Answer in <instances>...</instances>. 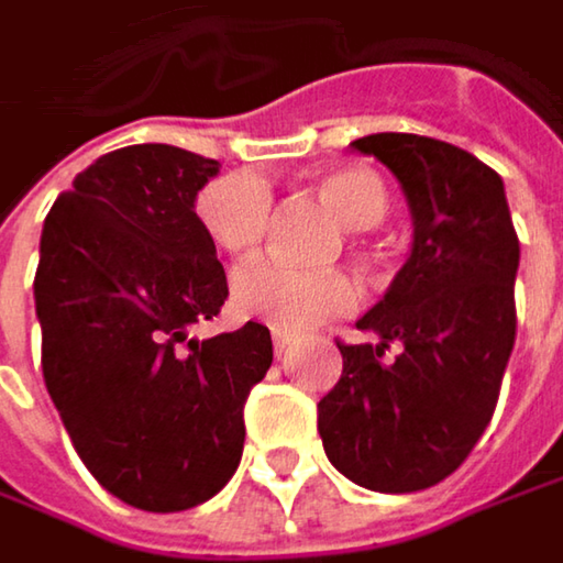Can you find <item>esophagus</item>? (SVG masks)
I'll return each instance as SVG.
<instances>
[{"mask_svg": "<svg viewBox=\"0 0 563 563\" xmlns=\"http://www.w3.org/2000/svg\"><path fill=\"white\" fill-rule=\"evenodd\" d=\"M291 342H295V336L291 333H272V349H275V355H285L288 349H291Z\"/></svg>", "mask_w": 563, "mask_h": 563, "instance_id": "obj_1", "label": "esophagus"}]
</instances>
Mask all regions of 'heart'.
<instances>
[{
    "instance_id": "1",
    "label": "heart",
    "mask_w": 563,
    "mask_h": 563,
    "mask_svg": "<svg viewBox=\"0 0 563 563\" xmlns=\"http://www.w3.org/2000/svg\"><path fill=\"white\" fill-rule=\"evenodd\" d=\"M323 208L349 230H368L387 214L384 181L362 166H342L313 179ZM272 214V188L253 169L211 179L195 198V218L205 236L233 260L253 256L265 240ZM230 303L240 317L295 333L327 317H340L355 303V285L342 268H295L260 260L243 265L230 282Z\"/></svg>"
}]
</instances>
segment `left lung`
<instances>
[{
	"label": "left lung",
	"mask_w": 563,
	"mask_h": 563,
	"mask_svg": "<svg viewBox=\"0 0 563 563\" xmlns=\"http://www.w3.org/2000/svg\"><path fill=\"white\" fill-rule=\"evenodd\" d=\"M397 176L410 260L345 345L336 387L317 404L327 459L352 484L413 494L445 481L484 435L516 342V268L503 179L462 146L420 134L352 141ZM394 344L398 355L384 360Z\"/></svg>",
	"instance_id": "left-lung-1"
}]
</instances>
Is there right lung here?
Here are the masks:
<instances>
[{
	"label": "right lung",
	"mask_w": 563,
	"mask_h": 563,
	"mask_svg": "<svg viewBox=\"0 0 563 563\" xmlns=\"http://www.w3.org/2000/svg\"><path fill=\"white\" fill-rule=\"evenodd\" d=\"M218 159L169 143L99 156L54 201L34 275L44 384L108 494L146 512L211 500L243 455V404L272 365L262 323L188 327L227 301L195 218Z\"/></svg>",
	"instance_id": "add662e5"
}]
</instances>
